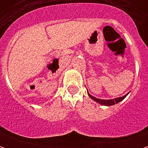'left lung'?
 Listing matches in <instances>:
<instances>
[{"mask_svg":"<svg viewBox=\"0 0 148 148\" xmlns=\"http://www.w3.org/2000/svg\"><path fill=\"white\" fill-rule=\"evenodd\" d=\"M129 93H127L126 95H124L123 97H117V98H114V99H110V100H102V99H98V98H96L95 97L92 96V95H90V93H88V95L90 96V97L91 99H93V101H95L97 103H99L101 105H102V106H113L115 104H117V103L121 102V101H123V100L127 97V95Z\"/></svg>","mask_w":148,"mask_h":148,"instance_id":"obj_1","label":"left lung"}]
</instances>
